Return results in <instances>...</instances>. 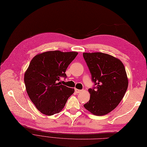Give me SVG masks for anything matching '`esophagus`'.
I'll return each instance as SVG.
<instances>
[{
	"mask_svg": "<svg viewBox=\"0 0 147 147\" xmlns=\"http://www.w3.org/2000/svg\"><path fill=\"white\" fill-rule=\"evenodd\" d=\"M75 92H76V93H80L82 90H78V89L75 88Z\"/></svg>",
	"mask_w": 147,
	"mask_h": 147,
	"instance_id": "34e87169",
	"label": "esophagus"
}]
</instances>
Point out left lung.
<instances>
[{
  "label": "left lung",
  "mask_w": 147,
  "mask_h": 147,
  "mask_svg": "<svg viewBox=\"0 0 147 147\" xmlns=\"http://www.w3.org/2000/svg\"><path fill=\"white\" fill-rule=\"evenodd\" d=\"M95 86L89 88V101L84 105L91 113L104 115L114 110L126 92L128 79L123 63L102 53H83Z\"/></svg>",
  "instance_id": "1"
}]
</instances>
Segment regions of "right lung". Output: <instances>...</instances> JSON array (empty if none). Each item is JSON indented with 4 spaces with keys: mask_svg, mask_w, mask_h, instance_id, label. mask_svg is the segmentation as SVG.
Here are the masks:
<instances>
[{
    "mask_svg": "<svg viewBox=\"0 0 147 147\" xmlns=\"http://www.w3.org/2000/svg\"><path fill=\"white\" fill-rule=\"evenodd\" d=\"M78 53L51 51L36 55L31 60L24 74L28 96L42 114L52 115L59 113L65 106L74 89L58 81L67 78L65 72Z\"/></svg>",
    "mask_w": 147,
    "mask_h": 147,
    "instance_id": "add662e5",
    "label": "right lung"
}]
</instances>
